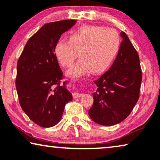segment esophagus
Instances as JSON below:
<instances>
[{
    "label": "esophagus",
    "instance_id": "obj_1",
    "mask_svg": "<svg viewBox=\"0 0 160 160\" xmlns=\"http://www.w3.org/2000/svg\"><path fill=\"white\" fill-rule=\"evenodd\" d=\"M82 95H83V94H82V93H78V92H75L73 93V98H80V97H82Z\"/></svg>",
    "mask_w": 160,
    "mask_h": 160
}]
</instances>
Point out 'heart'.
Listing matches in <instances>:
<instances>
[{"label": "heart", "instance_id": "1", "mask_svg": "<svg viewBox=\"0 0 160 160\" xmlns=\"http://www.w3.org/2000/svg\"><path fill=\"white\" fill-rule=\"evenodd\" d=\"M120 38L113 28L87 25L73 32L68 41L60 39L54 47V55L63 67H69L76 58L80 60L68 71V77L76 78L92 71H106L117 54Z\"/></svg>", "mask_w": 160, "mask_h": 160}]
</instances>
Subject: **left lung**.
I'll use <instances>...</instances> for the list:
<instances>
[{"label":"left lung","mask_w":160,"mask_h":160,"mask_svg":"<svg viewBox=\"0 0 160 160\" xmlns=\"http://www.w3.org/2000/svg\"><path fill=\"white\" fill-rule=\"evenodd\" d=\"M122 41L113 65L94 82L97 90L89 110L91 119L100 125L119 124L130 115L139 98L142 71L138 54L122 31Z\"/></svg>","instance_id":"1"}]
</instances>
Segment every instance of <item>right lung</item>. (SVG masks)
Masks as SVG:
<instances>
[{
	"mask_svg": "<svg viewBox=\"0 0 160 160\" xmlns=\"http://www.w3.org/2000/svg\"><path fill=\"white\" fill-rule=\"evenodd\" d=\"M76 22L67 19L45 24L25 46L17 65L16 88L19 104L30 119L42 128L56 125L65 104L73 99L54 55L61 35Z\"/></svg>",
	"mask_w": 160,
	"mask_h": 160,
	"instance_id": "add662e5",
	"label": "right lung"
}]
</instances>
